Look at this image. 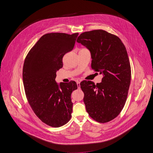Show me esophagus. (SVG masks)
Instances as JSON below:
<instances>
[{
    "instance_id": "esophagus-1",
    "label": "esophagus",
    "mask_w": 153,
    "mask_h": 153,
    "mask_svg": "<svg viewBox=\"0 0 153 153\" xmlns=\"http://www.w3.org/2000/svg\"><path fill=\"white\" fill-rule=\"evenodd\" d=\"M80 82L79 81H77V87H78V88H80Z\"/></svg>"
}]
</instances>
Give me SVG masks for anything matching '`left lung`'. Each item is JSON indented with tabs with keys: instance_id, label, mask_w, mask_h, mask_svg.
Instances as JSON below:
<instances>
[{
	"instance_id": "left-lung-1",
	"label": "left lung",
	"mask_w": 153,
	"mask_h": 153,
	"mask_svg": "<svg viewBox=\"0 0 153 153\" xmlns=\"http://www.w3.org/2000/svg\"><path fill=\"white\" fill-rule=\"evenodd\" d=\"M77 42L89 50L92 68L103 76L96 85L80 83L86 111L98 122H110L120 114L128 96L131 73L126 48L117 36L102 30L84 32Z\"/></svg>"
}]
</instances>
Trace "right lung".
<instances>
[{
	"mask_svg": "<svg viewBox=\"0 0 153 153\" xmlns=\"http://www.w3.org/2000/svg\"><path fill=\"white\" fill-rule=\"evenodd\" d=\"M79 33H51L42 36L28 53L23 67V82L28 103L43 123L55 128L71 117V95L77 90L74 81L58 84L56 72L62 58L74 46Z\"/></svg>",
	"mask_w": 153,
	"mask_h": 153,
	"instance_id": "obj_1",
	"label": "right lung"
}]
</instances>
